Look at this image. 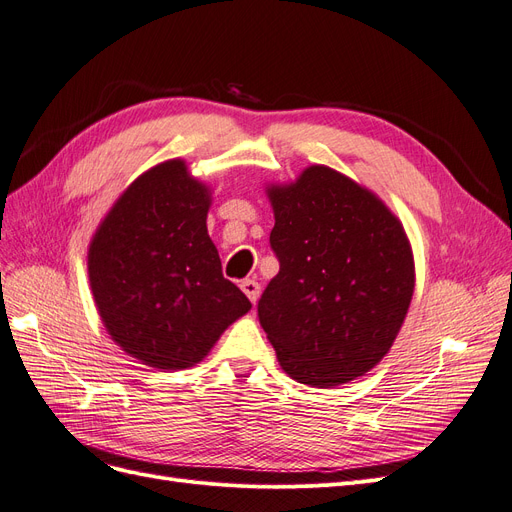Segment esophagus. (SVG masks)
<instances>
[{"mask_svg": "<svg viewBox=\"0 0 512 512\" xmlns=\"http://www.w3.org/2000/svg\"><path fill=\"white\" fill-rule=\"evenodd\" d=\"M241 292L248 296V300L254 304L258 300V294H260V283L256 279H243L241 281Z\"/></svg>", "mask_w": 512, "mask_h": 512, "instance_id": "1", "label": "esophagus"}]
</instances>
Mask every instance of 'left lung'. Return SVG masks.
I'll use <instances>...</instances> for the list:
<instances>
[{
	"label": "left lung",
	"instance_id": "8db88e82",
	"mask_svg": "<svg viewBox=\"0 0 512 512\" xmlns=\"http://www.w3.org/2000/svg\"><path fill=\"white\" fill-rule=\"evenodd\" d=\"M279 273L258 302L281 370L332 388L391 351L414 296L412 243L370 189L327 166L267 185Z\"/></svg>",
	"mask_w": 512,
	"mask_h": 512
}]
</instances>
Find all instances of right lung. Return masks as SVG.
Here are the masks:
<instances>
[{
  "label": "right lung",
  "mask_w": 512,
  "mask_h": 512,
  "mask_svg": "<svg viewBox=\"0 0 512 512\" xmlns=\"http://www.w3.org/2000/svg\"><path fill=\"white\" fill-rule=\"evenodd\" d=\"M212 189L185 159L142 172L121 193L88 245L96 311L121 351L155 370H187L252 309L222 277L208 235Z\"/></svg>",
  "instance_id": "obj_1"
}]
</instances>
